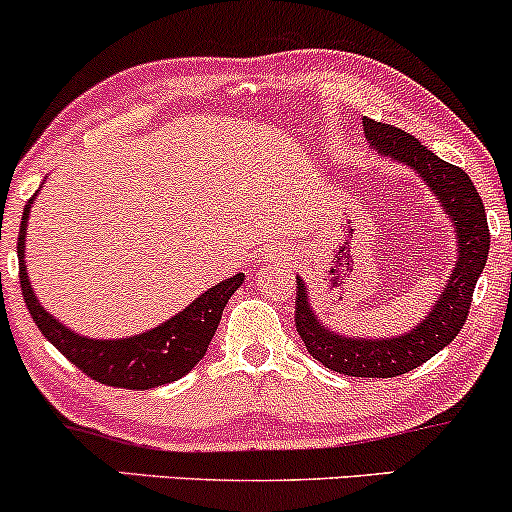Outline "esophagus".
Wrapping results in <instances>:
<instances>
[{"label": "esophagus", "mask_w": 512, "mask_h": 512, "mask_svg": "<svg viewBox=\"0 0 512 512\" xmlns=\"http://www.w3.org/2000/svg\"><path fill=\"white\" fill-rule=\"evenodd\" d=\"M267 260H282V262H289L291 260V250L289 247H282V245H272L267 247L265 252V262Z\"/></svg>", "instance_id": "34e87169"}]
</instances>
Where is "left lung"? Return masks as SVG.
I'll return each mask as SVG.
<instances>
[{
    "instance_id": "8db88e82",
    "label": "left lung",
    "mask_w": 512,
    "mask_h": 512,
    "mask_svg": "<svg viewBox=\"0 0 512 512\" xmlns=\"http://www.w3.org/2000/svg\"><path fill=\"white\" fill-rule=\"evenodd\" d=\"M362 123L372 148L411 167L437 196L457 233V265L452 267L447 286L440 291V299L430 308L428 316L413 325V330L396 338H345L342 333L325 328L313 313L301 277H296L294 320L306 350L330 372L391 379L420 367L457 338L469 316L476 282L486 267L491 235H488L484 201L462 167L440 160L432 150L420 145L418 138L401 128L372 119H364Z\"/></svg>"
}]
</instances>
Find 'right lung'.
Returning a JSON list of instances; mask_svg holds the SVG:
<instances>
[{"instance_id":"right-lung-1","label":"right lung","mask_w":512,"mask_h":512,"mask_svg":"<svg viewBox=\"0 0 512 512\" xmlns=\"http://www.w3.org/2000/svg\"><path fill=\"white\" fill-rule=\"evenodd\" d=\"M33 199H36V194L28 199L24 216H21L19 243H16L19 279L28 313L36 320L38 330L46 335L50 345L63 352L89 379L106 386H116V389H155V386L170 384V381L182 379L184 374L192 372L196 362L209 350V342L216 333L218 323H221L223 308L243 284V274L223 279L221 284L204 291L199 299L189 303L177 316L165 320L153 330L133 335V338L94 340L87 338V335H77L75 330L65 328L60 320L50 316L46 308L38 303L31 282H28L24 250L28 213H31Z\"/></svg>"}]
</instances>
